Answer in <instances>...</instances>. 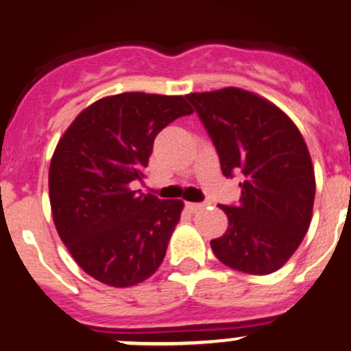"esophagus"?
Returning <instances> with one entry per match:
<instances>
[{"label": "esophagus", "instance_id": "obj_1", "mask_svg": "<svg viewBox=\"0 0 351 351\" xmlns=\"http://www.w3.org/2000/svg\"><path fill=\"white\" fill-rule=\"evenodd\" d=\"M204 206H206L204 203H186V208L191 211V213H196V211L203 210Z\"/></svg>", "mask_w": 351, "mask_h": 351}]
</instances>
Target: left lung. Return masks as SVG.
I'll use <instances>...</instances> for the list:
<instances>
[{"label":"left lung","instance_id":"left-lung-1","mask_svg":"<svg viewBox=\"0 0 351 351\" xmlns=\"http://www.w3.org/2000/svg\"><path fill=\"white\" fill-rule=\"evenodd\" d=\"M220 157L221 172H242L241 199L221 206L228 227L210 242L225 266L247 275L282 268L307 234L315 196L311 154L280 107L237 86L186 95Z\"/></svg>","mask_w":351,"mask_h":351}]
</instances>
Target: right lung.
I'll return each mask as SVG.
<instances>
[{
	"mask_svg": "<svg viewBox=\"0 0 351 351\" xmlns=\"http://www.w3.org/2000/svg\"><path fill=\"white\" fill-rule=\"evenodd\" d=\"M182 95L124 92L75 117L51 158L49 201L62 244L80 268L116 289L150 278L180 220V199L131 191L145 177L154 140L193 114Z\"/></svg>",
	"mask_w": 351,
	"mask_h": 351,
	"instance_id": "obj_1",
	"label": "right lung"
}]
</instances>
